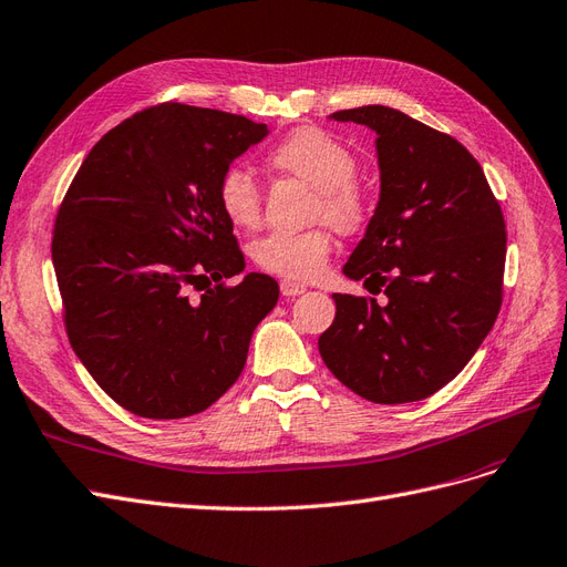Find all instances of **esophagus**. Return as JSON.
Instances as JSON below:
<instances>
[{"mask_svg":"<svg viewBox=\"0 0 567 567\" xmlns=\"http://www.w3.org/2000/svg\"><path fill=\"white\" fill-rule=\"evenodd\" d=\"M280 291H282V297H299V295H303V291H306V285L295 282V280H282L280 282Z\"/></svg>","mask_w":567,"mask_h":567,"instance_id":"34e87169","label":"esophagus"}]
</instances>
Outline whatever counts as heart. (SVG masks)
Segmentation results:
<instances>
[{
	"label": "heart",
	"instance_id": "b5f03b06",
	"mask_svg": "<svg viewBox=\"0 0 567 567\" xmlns=\"http://www.w3.org/2000/svg\"><path fill=\"white\" fill-rule=\"evenodd\" d=\"M268 162L278 172L295 176L318 190L316 218L341 233H353L368 221V197L355 184L358 159L346 145L318 126L289 134L270 151ZM218 207L237 228H254L261 216L257 181L240 167L218 178ZM332 237L324 228L306 233L272 230L251 245V257L264 270L287 280H310L324 268Z\"/></svg>",
	"mask_w": 567,
	"mask_h": 567
}]
</instances>
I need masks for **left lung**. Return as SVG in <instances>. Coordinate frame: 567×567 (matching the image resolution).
<instances>
[{
  "instance_id": "left-lung-1",
  "label": "left lung",
  "mask_w": 567,
  "mask_h": 567,
  "mask_svg": "<svg viewBox=\"0 0 567 567\" xmlns=\"http://www.w3.org/2000/svg\"><path fill=\"white\" fill-rule=\"evenodd\" d=\"M377 134L379 203L343 276L383 291L332 295L318 339L330 372L364 400H424L460 374L502 306L506 230L487 178L460 141L389 105L330 115Z\"/></svg>"
}]
</instances>
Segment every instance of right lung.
Listing matches in <instances>:
<instances>
[{"mask_svg": "<svg viewBox=\"0 0 567 567\" xmlns=\"http://www.w3.org/2000/svg\"><path fill=\"white\" fill-rule=\"evenodd\" d=\"M270 130L162 103L107 132L59 209L53 270L72 351L117 405L145 419L207 410L240 377L280 287L245 257L216 186ZM203 290V296H193Z\"/></svg>", "mask_w": 567, "mask_h": 567, "instance_id": "right-lung-1", "label": "right lung"}]
</instances>
